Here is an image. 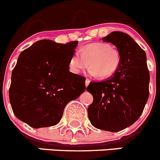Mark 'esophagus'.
Instances as JSON below:
<instances>
[{
    "label": "esophagus",
    "mask_w": 160,
    "mask_h": 160,
    "mask_svg": "<svg viewBox=\"0 0 160 160\" xmlns=\"http://www.w3.org/2000/svg\"><path fill=\"white\" fill-rule=\"evenodd\" d=\"M90 80L89 79H86V80H85V85H86V87H88V85H89L90 83Z\"/></svg>",
    "instance_id": "obj_1"
}]
</instances>
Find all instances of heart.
Listing matches in <instances>:
<instances>
[{
	"label": "heart",
	"mask_w": 160,
	"mask_h": 160,
	"mask_svg": "<svg viewBox=\"0 0 160 160\" xmlns=\"http://www.w3.org/2000/svg\"><path fill=\"white\" fill-rule=\"evenodd\" d=\"M120 62L121 56L117 49L108 43L94 42L83 46L72 54L69 69L72 73L77 75L90 66V75L98 76L104 80L117 72Z\"/></svg>",
	"instance_id": "b5f03b06"
}]
</instances>
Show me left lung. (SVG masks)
Masks as SVG:
<instances>
[{"label":"left lung","mask_w":160,"mask_h":160,"mask_svg":"<svg viewBox=\"0 0 160 160\" xmlns=\"http://www.w3.org/2000/svg\"><path fill=\"white\" fill-rule=\"evenodd\" d=\"M102 40L116 46L121 62L114 76L87 88L93 98L88 118L95 128L115 132L141 116L149 95V72L146 52L129 35L113 32Z\"/></svg>","instance_id":"8db88e82"}]
</instances>
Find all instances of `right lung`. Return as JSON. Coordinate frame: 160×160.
Listing matches in <instances>:
<instances>
[{
    "label": "right lung",
    "mask_w": 160,
    "mask_h": 160,
    "mask_svg": "<svg viewBox=\"0 0 160 160\" xmlns=\"http://www.w3.org/2000/svg\"><path fill=\"white\" fill-rule=\"evenodd\" d=\"M77 44L42 39L21 52L9 88L19 120L35 128L53 126L60 122L66 105L84 92L86 78L69 70Z\"/></svg>",
    "instance_id": "1"
}]
</instances>
